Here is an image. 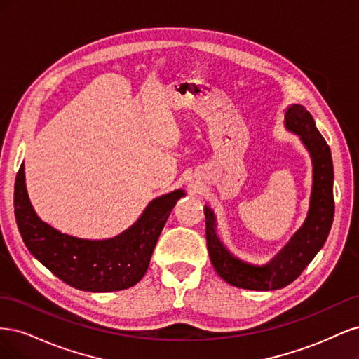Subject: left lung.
<instances>
[{
	"label": "left lung",
	"instance_id": "1",
	"mask_svg": "<svg viewBox=\"0 0 359 359\" xmlns=\"http://www.w3.org/2000/svg\"><path fill=\"white\" fill-rule=\"evenodd\" d=\"M285 124L299 135L313 160V190L306 223L293 235L287 245L265 265H255L233 256L215 233V217L205 205L206 245L212 266L227 283L250 290H274L297 280L330 235L334 220V168L331 149L319 133L313 116L301 104H292Z\"/></svg>",
	"mask_w": 359,
	"mask_h": 359
}]
</instances>
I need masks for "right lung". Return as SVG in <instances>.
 Segmentation results:
<instances>
[{
  "label": "right lung",
  "instance_id": "1",
  "mask_svg": "<svg viewBox=\"0 0 359 359\" xmlns=\"http://www.w3.org/2000/svg\"><path fill=\"white\" fill-rule=\"evenodd\" d=\"M184 194L175 190L154 199L130 229L112 240H81L39 219L28 199L22 163L15 181V217L29 253L52 274L76 289L112 292L142 280L163 226Z\"/></svg>",
  "mask_w": 359,
  "mask_h": 359
}]
</instances>
